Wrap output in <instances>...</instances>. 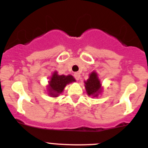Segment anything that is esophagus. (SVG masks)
<instances>
[{
  "instance_id": "34e87169",
  "label": "esophagus",
  "mask_w": 148,
  "mask_h": 148,
  "mask_svg": "<svg viewBox=\"0 0 148 148\" xmlns=\"http://www.w3.org/2000/svg\"><path fill=\"white\" fill-rule=\"evenodd\" d=\"M74 77H75V78L76 79L77 81L79 80L81 78V75H80V73H75V74H74Z\"/></svg>"
}]
</instances>
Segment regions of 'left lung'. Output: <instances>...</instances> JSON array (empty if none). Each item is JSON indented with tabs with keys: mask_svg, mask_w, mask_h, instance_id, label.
<instances>
[{
	"mask_svg": "<svg viewBox=\"0 0 148 148\" xmlns=\"http://www.w3.org/2000/svg\"><path fill=\"white\" fill-rule=\"evenodd\" d=\"M84 84L87 94L88 95H92V97H97L102 90L97 73L94 71L90 73V77L86 82H84Z\"/></svg>",
	"mask_w": 148,
	"mask_h": 148,
	"instance_id": "left-lung-1",
	"label": "left lung"
}]
</instances>
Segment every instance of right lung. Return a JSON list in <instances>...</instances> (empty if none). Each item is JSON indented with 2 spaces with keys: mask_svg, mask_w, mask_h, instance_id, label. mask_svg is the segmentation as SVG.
Returning <instances> with one entry per match:
<instances>
[{
  "mask_svg": "<svg viewBox=\"0 0 148 148\" xmlns=\"http://www.w3.org/2000/svg\"><path fill=\"white\" fill-rule=\"evenodd\" d=\"M75 82V79L71 75H59L57 72H54L49 81L48 94L53 97H58L63 92L66 84Z\"/></svg>",
  "mask_w": 148,
  "mask_h": 148,
  "instance_id": "add662e5",
  "label": "right lung"
}]
</instances>
